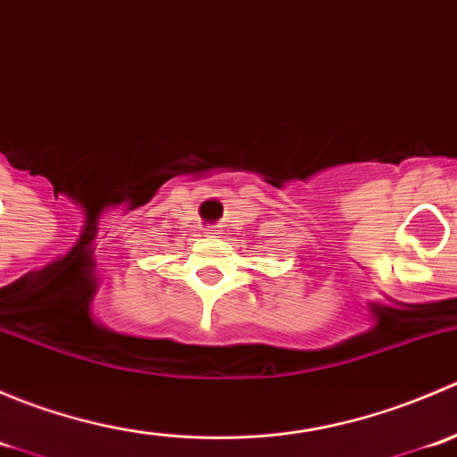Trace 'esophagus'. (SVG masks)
Instances as JSON below:
<instances>
[{
  "label": "esophagus",
  "instance_id": "1",
  "mask_svg": "<svg viewBox=\"0 0 457 457\" xmlns=\"http://www.w3.org/2000/svg\"><path fill=\"white\" fill-rule=\"evenodd\" d=\"M219 234H220L219 228H210V229H207V237H219Z\"/></svg>",
  "mask_w": 457,
  "mask_h": 457
}]
</instances>
